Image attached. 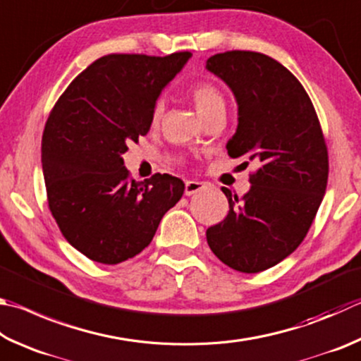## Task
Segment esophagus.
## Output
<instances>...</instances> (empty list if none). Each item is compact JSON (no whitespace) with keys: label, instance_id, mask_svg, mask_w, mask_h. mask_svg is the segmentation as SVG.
<instances>
[{"label":"esophagus","instance_id":"1","mask_svg":"<svg viewBox=\"0 0 361 361\" xmlns=\"http://www.w3.org/2000/svg\"><path fill=\"white\" fill-rule=\"evenodd\" d=\"M205 188H207L205 183H202V181H186L185 194L186 195H194V194L203 191Z\"/></svg>","mask_w":361,"mask_h":361}]
</instances>
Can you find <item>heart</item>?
I'll return each mask as SVG.
<instances>
[{"label":"heart","mask_w":361,"mask_h":361,"mask_svg":"<svg viewBox=\"0 0 361 361\" xmlns=\"http://www.w3.org/2000/svg\"><path fill=\"white\" fill-rule=\"evenodd\" d=\"M191 97L195 104L199 115H205L209 110H213L219 106H224V99H222L221 91L209 82H199L192 85L191 88ZM164 115V102L158 101L154 104L153 112H152V121L156 124L161 121Z\"/></svg>","instance_id":"1"}]
</instances>
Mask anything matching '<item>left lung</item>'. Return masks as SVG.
Returning a JSON list of instances; mask_svg holds the SVG:
<instances>
[{"instance_id": "left-lung-1", "label": "left lung", "mask_w": 361, "mask_h": 361, "mask_svg": "<svg viewBox=\"0 0 361 361\" xmlns=\"http://www.w3.org/2000/svg\"><path fill=\"white\" fill-rule=\"evenodd\" d=\"M207 69L227 83L238 104L228 156L259 164L241 199L222 188L228 214L208 228L207 241L227 267L259 273L305 240L326 189L329 152L310 96L283 64L232 50L208 58Z\"/></svg>"}]
</instances>
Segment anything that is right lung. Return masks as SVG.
Returning <instances> with one entry per match:
<instances>
[{"label": "right lung", "instance_id": "1", "mask_svg": "<svg viewBox=\"0 0 361 361\" xmlns=\"http://www.w3.org/2000/svg\"><path fill=\"white\" fill-rule=\"evenodd\" d=\"M189 58L106 55L51 109L42 134L49 208L63 237L91 260L115 265L142 252L185 192L169 173L130 180L123 154L147 135L156 99Z\"/></svg>", "mask_w": 361, "mask_h": 361}]
</instances>
